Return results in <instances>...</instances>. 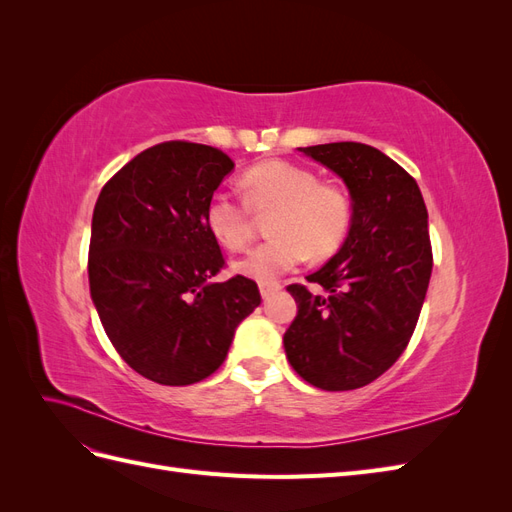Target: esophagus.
Here are the masks:
<instances>
[{
  "instance_id": "1",
  "label": "esophagus",
  "mask_w": 512,
  "mask_h": 512,
  "mask_svg": "<svg viewBox=\"0 0 512 512\" xmlns=\"http://www.w3.org/2000/svg\"><path fill=\"white\" fill-rule=\"evenodd\" d=\"M260 294H262V299H269L271 294H275L277 290H282V284H277V282H260Z\"/></svg>"
}]
</instances>
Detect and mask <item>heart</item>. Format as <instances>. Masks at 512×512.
Returning <instances> with one entry per match:
<instances>
[{"label":"heart","mask_w":512,"mask_h":512,"mask_svg":"<svg viewBox=\"0 0 512 512\" xmlns=\"http://www.w3.org/2000/svg\"><path fill=\"white\" fill-rule=\"evenodd\" d=\"M245 200L226 192L213 194L205 209L211 235L228 250L241 252L256 235V215L270 213L273 239L247 254L237 269L260 282H271L307 260L309 252L327 258L339 250L352 224L350 196L320 183L314 170L286 160H265L241 179Z\"/></svg>","instance_id":"b5f03b06"}]
</instances>
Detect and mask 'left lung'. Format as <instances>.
I'll return each mask as SVG.
<instances>
[{
	"label": "left lung",
	"mask_w": 512,
	"mask_h": 512,
	"mask_svg": "<svg viewBox=\"0 0 512 512\" xmlns=\"http://www.w3.org/2000/svg\"><path fill=\"white\" fill-rule=\"evenodd\" d=\"M344 179L348 237L327 265L288 292L299 305L284 333L297 374L322 391H352L404 354L427 294L433 256L421 190L395 160L363 143L299 147Z\"/></svg>",
	"instance_id": "1"
}]
</instances>
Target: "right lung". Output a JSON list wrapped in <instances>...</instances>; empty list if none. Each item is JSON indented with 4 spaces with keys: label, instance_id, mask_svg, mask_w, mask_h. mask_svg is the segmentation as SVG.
Instances as JSON below:
<instances>
[{
    "label": "right lung",
    "instance_id": "right-lung-1",
    "mask_svg": "<svg viewBox=\"0 0 512 512\" xmlns=\"http://www.w3.org/2000/svg\"><path fill=\"white\" fill-rule=\"evenodd\" d=\"M232 168L220 149L166 141L138 153L98 196L91 299L121 359L147 380L185 386L209 378L239 322L260 305L254 280L213 282L226 260L205 209Z\"/></svg>",
    "mask_w": 512,
    "mask_h": 512
}]
</instances>
